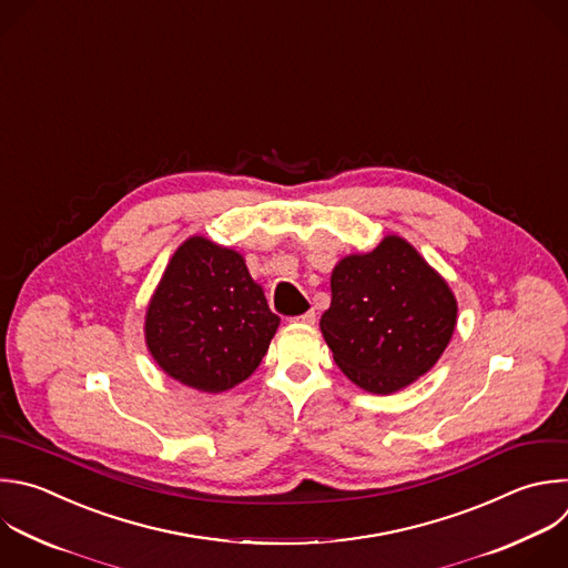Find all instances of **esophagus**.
<instances>
[{
  "mask_svg": "<svg viewBox=\"0 0 568 568\" xmlns=\"http://www.w3.org/2000/svg\"><path fill=\"white\" fill-rule=\"evenodd\" d=\"M294 323H305V325H314L316 323V314L314 312H305L303 316H296V318H292Z\"/></svg>",
  "mask_w": 568,
  "mask_h": 568,
  "instance_id": "34e87169",
  "label": "esophagus"
}]
</instances>
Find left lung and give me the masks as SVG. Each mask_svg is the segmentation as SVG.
Returning <instances> with one entry per match:
<instances>
[{
  "mask_svg": "<svg viewBox=\"0 0 568 568\" xmlns=\"http://www.w3.org/2000/svg\"><path fill=\"white\" fill-rule=\"evenodd\" d=\"M321 332L347 379L393 395L433 369L457 325L448 281L402 236L343 256L329 276Z\"/></svg>",
  "mask_w": 568,
  "mask_h": 568,
  "instance_id": "1",
  "label": "left lung"
}]
</instances>
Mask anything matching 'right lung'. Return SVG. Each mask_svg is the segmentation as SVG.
<instances>
[{"label":"right lung","mask_w":568,"mask_h":568,"mask_svg":"<svg viewBox=\"0 0 568 568\" xmlns=\"http://www.w3.org/2000/svg\"><path fill=\"white\" fill-rule=\"evenodd\" d=\"M278 325L241 252L189 236L149 298L144 343L173 382L219 395L252 376Z\"/></svg>","instance_id":"obj_1"}]
</instances>
